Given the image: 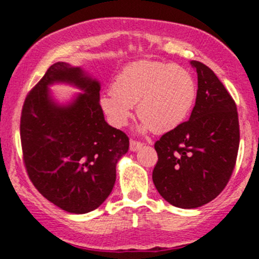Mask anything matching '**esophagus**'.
<instances>
[{"label":"esophagus","instance_id":"34e87169","mask_svg":"<svg viewBox=\"0 0 259 259\" xmlns=\"http://www.w3.org/2000/svg\"><path fill=\"white\" fill-rule=\"evenodd\" d=\"M141 147H142L141 142L135 141V140H130V151L136 152V151H139Z\"/></svg>","mask_w":259,"mask_h":259}]
</instances>
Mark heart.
<instances>
[{
    "instance_id": "b5f03b06",
    "label": "heart",
    "mask_w": 259,
    "mask_h": 259,
    "mask_svg": "<svg viewBox=\"0 0 259 259\" xmlns=\"http://www.w3.org/2000/svg\"><path fill=\"white\" fill-rule=\"evenodd\" d=\"M197 86L192 74L177 64L138 61L127 64L100 97V107L114 127L125 126L138 105L139 132L168 133L179 126L194 107Z\"/></svg>"
}]
</instances>
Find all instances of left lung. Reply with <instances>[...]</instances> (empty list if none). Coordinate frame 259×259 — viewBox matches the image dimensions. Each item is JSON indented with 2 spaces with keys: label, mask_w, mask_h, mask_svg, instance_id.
<instances>
[{
  "label": "left lung",
  "mask_w": 259,
  "mask_h": 259,
  "mask_svg": "<svg viewBox=\"0 0 259 259\" xmlns=\"http://www.w3.org/2000/svg\"><path fill=\"white\" fill-rule=\"evenodd\" d=\"M198 90L189 120L154 144L158 162L152 179L157 191L175 207L208 203L227 186L240 144L236 105L212 69L190 62Z\"/></svg>",
  "instance_id": "1"
}]
</instances>
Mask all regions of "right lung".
<instances>
[{"label": "right lung", "mask_w": 259, "mask_h": 259, "mask_svg": "<svg viewBox=\"0 0 259 259\" xmlns=\"http://www.w3.org/2000/svg\"><path fill=\"white\" fill-rule=\"evenodd\" d=\"M68 83L82 91L59 104L49 91ZM101 84L81 67L57 62L26 96L20 140L29 178L55 206L84 214L112 192L115 167L129 139L107 124L100 107Z\"/></svg>", "instance_id": "add662e5"}]
</instances>
